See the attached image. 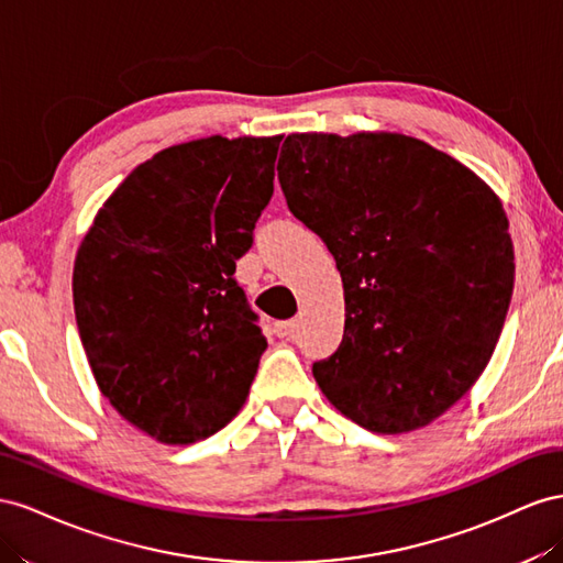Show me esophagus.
Returning a JSON list of instances; mask_svg holds the SVG:
<instances>
[{
	"label": "esophagus",
	"instance_id": "34e87169",
	"mask_svg": "<svg viewBox=\"0 0 563 563\" xmlns=\"http://www.w3.org/2000/svg\"><path fill=\"white\" fill-rule=\"evenodd\" d=\"M297 330V320H278L276 325H273V332L278 336H290Z\"/></svg>",
	"mask_w": 563,
	"mask_h": 563
}]
</instances>
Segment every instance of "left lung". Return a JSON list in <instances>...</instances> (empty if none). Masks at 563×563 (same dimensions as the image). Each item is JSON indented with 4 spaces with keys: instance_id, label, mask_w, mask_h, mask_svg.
I'll use <instances>...</instances> for the list:
<instances>
[{
    "instance_id": "obj_1",
    "label": "left lung",
    "mask_w": 563,
    "mask_h": 563,
    "mask_svg": "<svg viewBox=\"0 0 563 563\" xmlns=\"http://www.w3.org/2000/svg\"><path fill=\"white\" fill-rule=\"evenodd\" d=\"M278 181L344 283V336L313 363L318 387L375 433L437 420L486 371L505 325L514 247L503 202L404 134H290Z\"/></svg>"
}]
</instances>
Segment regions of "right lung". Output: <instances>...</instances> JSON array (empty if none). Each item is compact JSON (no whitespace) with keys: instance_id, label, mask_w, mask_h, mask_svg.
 Returning <instances> with one entry per match:
<instances>
[{"instance_id":"1","label":"right lung","mask_w":563,"mask_h":563,"mask_svg":"<svg viewBox=\"0 0 563 563\" xmlns=\"http://www.w3.org/2000/svg\"><path fill=\"white\" fill-rule=\"evenodd\" d=\"M280 139L159 151L77 250L75 318L96 384L159 443L212 437L250 394L266 336L233 273L273 196Z\"/></svg>"}]
</instances>
